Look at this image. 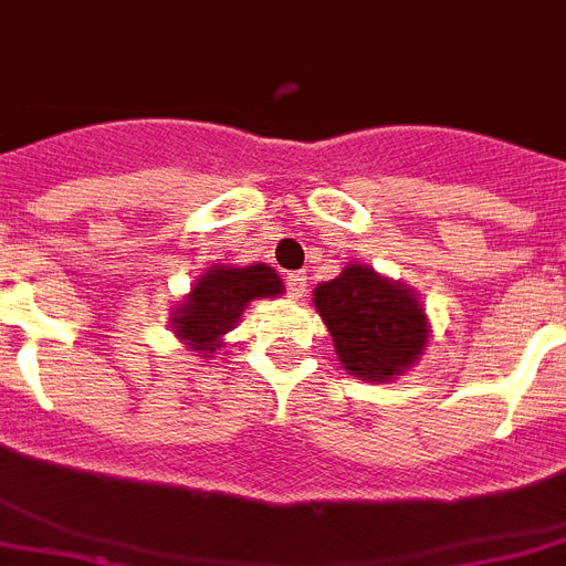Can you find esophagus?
<instances>
[{"mask_svg": "<svg viewBox=\"0 0 566 566\" xmlns=\"http://www.w3.org/2000/svg\"><path fill=\"white\" fill-rule=\"evenodd\" d=\"M286 286H289V294H292V297H303V292H306V274L292 272L286 277Z\"/></svg>", "mask_w": 566, "mask_h": 566, "instance_id": "esophagus-1", "label": "esophagus"}]
</instances>
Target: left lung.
<instances>
[{
    "mask_svg": "<svg viewBox=\"0 0 566 566\" xmlns=\"http://www.w3.org/2000/svg\"><path fill=\"white\" fill-rule=\"evenodd\" d=\"M333 335L335 356L349 376L387 385L422 358L431 324L419 294L364 263L344 265L312 292Z\"/></svg>",
    "mask_w": 566,
    "mask_h": 566,
    "instance_id": "1",
    "label": "left lung"
}]
</instances>
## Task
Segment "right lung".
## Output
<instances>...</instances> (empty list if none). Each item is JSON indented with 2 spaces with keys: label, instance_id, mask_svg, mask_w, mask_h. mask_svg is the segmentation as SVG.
Returning <instances> with one entry per match:
<instances>
[{
  "label": "right lung",
  "instance_id": "right-lung-1",
  "mask_svg": "<svg viewBox=\"0 0 566 566\" xmlns=\"http://www.w3.org/2000/svg\"><path fill=\"white\" fill-rule=\"evenodd\" d=\"M283 292V280L272 265H210L170 312L172 335L210 361L219 347H226V335L240 324L251 301L280 297Z\"/></svg>",
  "mask_w": 566,
  "mask_h": 566
}]
</instances>
